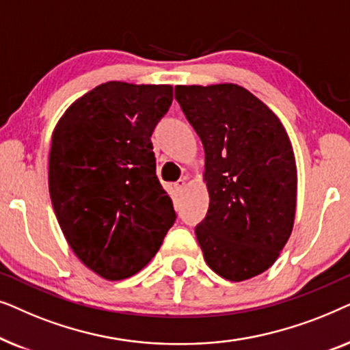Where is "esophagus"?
<instances>
[{
  "label": "esophagus",
  "instance_id": "esophagus-1",
  "mask_svg": "<svg viewBox=\"0 0 350 350\" xmlns=\"http://www.w3.org/2000/svg\"><path fill=\"white\" fill-rule=\"evenodd\" d=\"M185 186H186V180L181 178V180H178V181H176V183H175V189L181 191V189H185Z\"/></svg>",
  "mask_w": 350,
  "mask_h": 350
}]
</instances>
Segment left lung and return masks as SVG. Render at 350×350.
<instances>
[{
  "mask_svg": "<svg viewBox=\"0 0 350 350\" xmlns=\"http://www.w3.org/2000/svg\"><path fill=\"white\" fill-rule=\"evenodd\" d=\"M205 151L208 212L196 237L210 269L231 282L274 265L296 210L293 148L279 118L237 84L176 85Z\"/></svg>",
  "mask_w": 350,
  "mask_h": 350,
  "instance_id": "8db88e82",
  "label": "left lung"
}]
</instances>
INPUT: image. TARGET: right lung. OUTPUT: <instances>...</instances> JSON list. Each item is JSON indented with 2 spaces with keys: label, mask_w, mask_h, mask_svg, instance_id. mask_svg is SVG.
<instances>
[{
  "label": "right lung",
  "mask_w": 350,
  "mask_h": 350,
  "mask_svg": "<svg viewBox=\"0 0 350 350\" xmlns=\"http://www.w3.org/2000/svg\"><path fill=\"white\" fill-rule=\"evenodd\" d=\"M172 100V85L109 81L76 100L52 133L57 221L75 255L103 279L143 269L175 223L151 143Z\"/></svg>",
  "instance_id": "obj_1"
}]
</instances>
